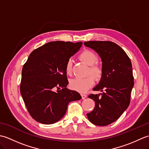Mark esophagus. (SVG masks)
Here are the masks:
<instances>
[{
  "label": "esophagus",
  "instance_id": "esophagus-1",
  "mask_svg": "<svg viewBox=\"0 0 149 149\" xmlns=\"http://www.w3.org/2000/svg\"><path fill=\"white\" fill-rule=\"evenodd\" d=\"M81 97H82V99H86L87 95H85V94H82L81 95Z\"/></svg>",
  "mask_w": 149,
  "mask_h": 149
}]
</instances>
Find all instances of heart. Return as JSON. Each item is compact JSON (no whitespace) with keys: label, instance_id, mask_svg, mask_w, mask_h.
<instances>
[{"label":"heart","instance_id":"obj_1","mask_svg":"<svg viewBox=\"0 0 149 149\" xmlns=\"http://www.w3.org/2000/svg\"><path fill=\"white\" fill-rule=\"evenodd\" d=\"M79 58L82 61L90 65L89 74H91L97 80L100 79L102 76L103 70L102 66L96 62L98 60L97 55L90 50H84L82 52ZM72 70V61L69 59L66 62L65 70L66 74L70 75ZM94 84V79L92 76H88L86 77H77L73 79L70 82V86L72 90H75L79 93H84L90 89Z\"/></svg>","mask_w":149,"mask_h":149}]
</instances>
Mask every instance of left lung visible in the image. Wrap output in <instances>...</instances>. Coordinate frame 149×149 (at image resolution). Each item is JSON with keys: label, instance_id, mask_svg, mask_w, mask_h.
<instances>
[{"label": "left lung", "instance_id": "8db88e82", "mask_svg": "<svg viewBox=\"0 0 149 149\" xmlns=\"http://www.w3.org/2000/svg\"><path fill=\"white\" fill-rule=\"evenodd\" d=\"M84 45L95 50L102 61V76L90 94L95 106L88 113V120L94 125L106 126L115 122L127 108L134 86V77L130 59L117 44L109 41H89Z\"/></svg>", "mask_w": 149, "mask_h": 149}]
</instances>
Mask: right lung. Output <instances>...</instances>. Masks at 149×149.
I'll use <instances>...</instances> for the list:
<instances>
[{
  "label": "right lung",
  "mask_w": 149,
  "mask_h": 149,
  "mask_svg": "<svg viewBox=\"0 0 149 149\" xmlns=\"http://www.w3.org/2000/svg\"><path fill=\"white\" fill-rule=\"evenodd\" d=\"M82 44L50 42L30 54L22 68L20 90L28 112L36 121L56 123L65 115L69 102L81 99L77 91L66 88L65 66Z\"/></svg>",
  "instance_id": "right-lung-1"
}]
</instances>
